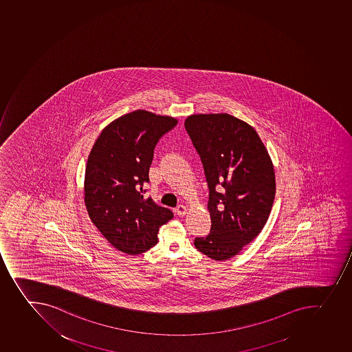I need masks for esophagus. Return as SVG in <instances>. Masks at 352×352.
<instances>
[{"label":"esophagus","instance_id":"34e87169","mask_svg":"<svg viewBox=\"0 0 352 352\" xmlns=\"http://www.w3.org/2000/svg\"><path fill=\"white\" fill-rule=\"evenodd\" d=\"M175 212L177 213V216L184 217L187 213L186 206H178L176 208V211Z\"/></svg>","mask_w":352,"mask_h":352}]
</instances>
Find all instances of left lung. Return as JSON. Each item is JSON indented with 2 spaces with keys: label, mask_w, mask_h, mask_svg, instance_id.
Returning a JSON list of instances; mask_svg holds the SVG:
<instances>
[{
  "label": "left lung",
  "mask_w": 352,
  "mask_h": 352,
  "mask_svg": "<svg viewBox=\"0 0 352 352\" xmlns=\"http://www.w3.org/2000/svg\"><path fill=\"white\" fill-rule=\"evenodd\" d=\"M184 125L209 186L211 232L194 245L212 260H229L269 219L276 197L272 160L256 131L232 115H190Z\"/></svg>",
  "instance_id": "8db88e82"
}]
</instances>
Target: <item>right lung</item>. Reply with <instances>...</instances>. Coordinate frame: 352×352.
<instances>
[{
  "label": "right lung",
  "mask_w": 352,
  "mask_h": 352,
  "mask_svg": "<svg viewBox=\"0 0 352 352\" xmlns=\"http://www.w3.org/2000/svg\"><path fill=\"white\" fill-rule=\"evenodd\" d=\"M178 120L134 111L113 120L96 140L87 162L85 203L89 217L116 250L138 255L153 248L159 228L174 214L144 197L159 139Z\"/></svg>",
  "instance_id": "right-lung-1"
}]
</instances>
